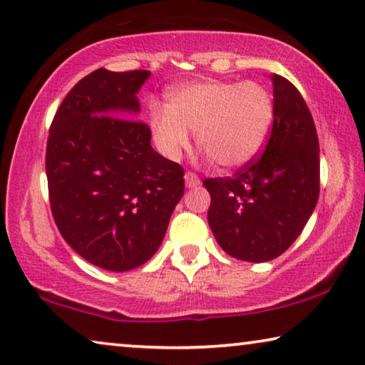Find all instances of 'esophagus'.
<instances>
[{
	"mask_svg": "<svg viewBox=\"0 0 365 365\" xmlns=\"http://www.w3.org/2000/svg\"><path fill=\"white\" fill-rule=\"evenodd\" d=\"M200 183H201V180L195 175L193 172L185 173V185H187V188H196V187H200Z\"/></svg>",
	"mask_w": 365,
	"mask_h": 365,
	"instance_id": "obj_1",
	"label": "esophagus"
}]
</instances>
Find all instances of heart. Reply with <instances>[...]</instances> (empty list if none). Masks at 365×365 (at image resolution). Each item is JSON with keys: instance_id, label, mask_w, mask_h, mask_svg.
Wrapping results in <instances>:
<instances>
[{"instance_id": "obj_1", "label": "heart", "mask_w": 365, "mask_h": 365, "mask_svg": "<svg viewBox=\"0 0 365 365\" xmlns=\"http://www.w3.org/2000/svg\"><path fill=\"white\" fill-rule=\"evenodd\" d=\"M274 121L273 97L262 84L201 81L173 89L165 110L149 113L155 146L177 160L196 133L198 148L219 169H240L255 160L268 141Z\"/></svg>"}]
</instances>
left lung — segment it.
Segmentation results:
<instances>
[{"instance_id": "1", "label": "left lung", "mask_w": 365, "mask_h": 365, "mask_svg": "<svg viewBox=\"0 0 365 365\" xmlns=\"http://www.w3.org/2000/svg\"><path fill=\"white\" fill-rule=\"evenodd\" d=\"M273 83L274 121L264 153L232 178H206L207 222L219 247L242 262L284 253L302 232L320 193V148L300 92L279 74Z\"/></svg>"}]
</instances>
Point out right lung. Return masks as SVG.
Wrapping results in <instances>:
<instances>
[{
    "label": "right lung",
    "instance_id": "1",
    "mask_svg": "<svg viewBox=\"0 0 365 365\" xmlns=\"http://www.w3.org/2000/svg\"><path fill=\"white\" fill-rule=\"evenodd\" d=\"M149 76L88 74L61 102L47 143L58 230L78 255L117 273L154 257L185 190L182 167L154 151L151 130L136 120Z\"/></svg>",
    "mask_w": 365,
    "mask_h": 365
}]
</instances>
